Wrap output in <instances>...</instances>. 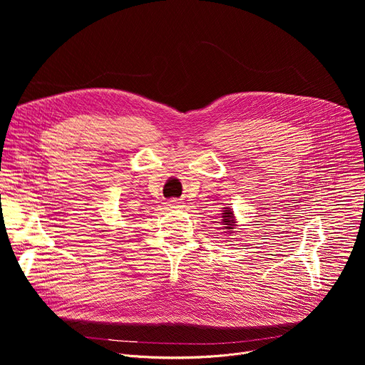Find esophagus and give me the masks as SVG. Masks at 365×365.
I'll use <instances>...</instances> for the list:
<instances>
[{
  "label": "esophagus",
  "mask_w": 365,
  "mask_h": 365,
  "mask_svg": "<svg viewBox=\"0 0 365 365\" xmlns=\"http://www.w3.org/2000/svg\"><path fill=\"white\" fill-rule=\"evenodd\" d=\"M180 203H182V202H180L179 199H170V200H169V206H170V207H179Z\"/></svg>",
  "instance_id": "obj_1"
}]
</instances>
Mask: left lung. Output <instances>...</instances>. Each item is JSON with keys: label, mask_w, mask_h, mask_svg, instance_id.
I'll use <instances>...</instances> for the list:
<instances>
[{"label": "left lung", "mask_w": 365, "mask_h": 365, "mask_svg": "<svg viewBox=\"0 0 365 365\" xmlns=\"http://www.w3.org/2000/svg\"><path fill=\"white\" fill-rule=\"evenodd\" d=\"M222 225L225 227V230H232V227L235 225V222H234V215H232V212H231V207H225V211H224V214H222Z\"/></svg>", "instance_id": "8db88e82"}]
</instances>
